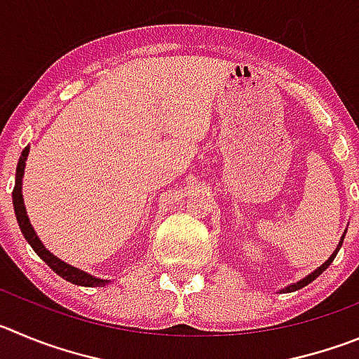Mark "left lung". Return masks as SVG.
I'll return each instance as SVG.
<instances>
[{
  "instance_id": "1",
  "label": "left lung",
  "mask_w": 359,
  "mask_h": 359,
  "mask_svg": "<svg viewBox=\"0 0 359 359\" xmlns=\"http://www.w3.org/2000/svg\"><path fill=\"white\" fill-rule=\"evenodd\" d=\"M344 237H346V236H341V241H340V244H338L337 251H334L333 255H331V257H330V259H327V260H326V262H324V264H323V266H320V267H319V269H316V271H313V273H311V274H308V276H306V278H303V280H301V281H297V283H294V285H289V287H287V289H285V290H283V292H294V290H299V289H303V287H306V285H308V283H311V281L316 280V278H317V276H319V274H323V273H324V271H326V269H327V267H330V264H331V262H333V260H334V257H337L338 250H340L341 243H344Z\"/></svg>"
}]
</instances>
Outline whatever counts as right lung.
I'll use <instances>...</instances> for the list:
<instances>
[{
  "mask_svg": "<svg viewBox=\"0 0 359 359\" xmlns=\"http://www.w3.org/2000/svg\"><path fill=\"white\" fill-rule=\"evenodd\" d=\"M29 152V147H26L22 150L21 157H19V163H18V172H15V186H13L12 191V198H13V210H15V217H18V223H19V229H21L22 236L25 239L28 241L29 246L33 248L36 255L43 260V262L48 264L56 274L63 278V280L70 281L74 285H81V287H102L108 283V280H99V278H93L90 274H86L85 271H79L78 267H72L69 264L62 262L60 259H56L53 253H49L46 250L40 239L36 237L35 230H33L32 223H29L28 216H26V209H25V202H22V193H21V184H22V175H25V164H26V157H28Z\"/></svg>",
  "mask_w": 359,
  "mask_h": 359,
  "instance_id": "right-lung-1",
  "label": "right lung"
}]
</instances>
